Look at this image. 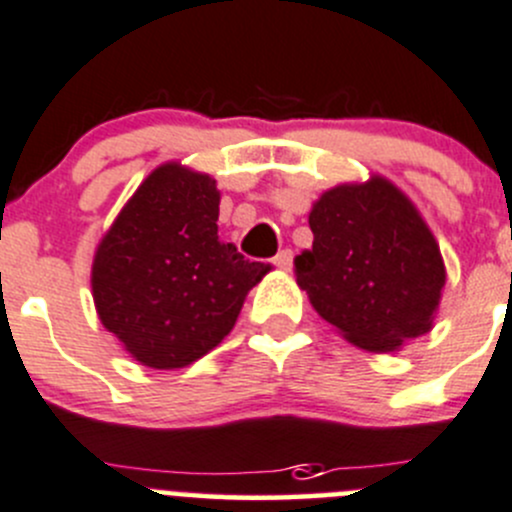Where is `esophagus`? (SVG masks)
<instances>
[{
	"instance_id": "34e87169",
	"label": "esophagus",
	"mask_w": 512,
	"mask_h": 512,
	"mask_svg": "<svg viewBox=\"0 0 512 512\" xmlns=\"http://www.w3.org/2000/svg\"><path fill=\"white\" fill-rule=\"evenodd\" d=\"M272 265L280 267V270H290L292 267V250H280L272 257Z\"/></svg>"
}]
</instances>
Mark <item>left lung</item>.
I'll use <instances>...</instances> for the list:
<instances>
[{
	"label": "left lung",
	"mask_w": 512,
	"mask_h": 512,
	"mask_svg": "<svg viewBox=\"0 0 512 512\" xmlns=\"http://www.w3.org/2000/svg\"><path fill=\"white\" fill-rule=\"evenodd\" d=\"M310 230L312 250L295 260L297 285L347 340L390 352L430 330L443 257L398 187L382 177L335 187L312 207Z\"/></svg>",
	"instance_id": "obj_1"
}]
</instances>
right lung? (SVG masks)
I'll list each match as a JSON object with an SVG mask.
<instances>
[{
  "mask_svg": "<svg viewBox=\"0 0 512 512\" xmlns=\"http://www.w3.org/2000/svg\"><path fill=\"white\" fill-rule=\"evenodd\" d=\"M215 180L165 165L152 172L92 265L99 320L147 367H185L235 327L245 295L270 267L217 237Z\"/></svg>",
  "mask_w": 512,
  "mask_h": 512,
  "instance_id": "obj_1",
  "label": "right lung"
}]
</instances>
